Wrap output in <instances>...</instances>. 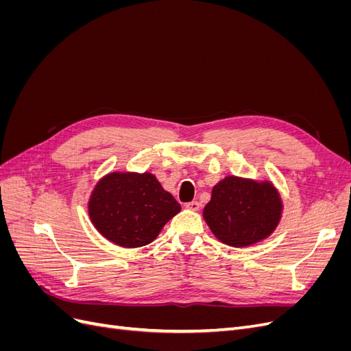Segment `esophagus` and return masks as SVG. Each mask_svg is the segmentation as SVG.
<instances>
[{
  "mask_svg": "<svg viewBox=\"0 0 351 351\" xmlns=\"http://www.w3.org/2000/svg\"><path fill=\"white\" fill-rule=\"evenodd\" d=\"M199 202L197 200H192V202H187L186 204V208L190 209V210H197L199 209Z\"/></svg>",
  "mask_w": 351,
  "mask_h": 351,
  "instance_id": "esophagus-1",
  "label": "esophagus"
}]
</instances>
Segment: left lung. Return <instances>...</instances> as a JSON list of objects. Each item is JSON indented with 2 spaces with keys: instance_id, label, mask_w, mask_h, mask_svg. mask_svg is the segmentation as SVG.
Segmentation results:
<instances>
[{
  "instance_id": "8db88e82",
  "label": "left lung",
  "mask_w": 351,
  "mask_h": 351,
  "mask_svg": "<svg viewBox=\"0 0 351 351\" xmlns=\"http://www.w3.org/2000/svg\"><path fill=\"white\" fill-rule=\"evenodd\" d=\"M282 204L271 183L230 176L212 189L204 218L228 246H249L268 237L281 218Z\"/></svg>"
}]
</instances>
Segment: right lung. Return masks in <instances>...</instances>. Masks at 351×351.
<instances>
[{
	"label": "right lung",
	"instance_id": "add662e5",
	"mask_svg": "<svg viewBox=\"0 0 351 351\" xmlns=\"http://www.w3.org/2000/svg\"><path fill=\"white\" fill-rule=\"evenodd\" d=\"M178 202L149 173H112L95 186L89 215L104 237L123 247L149 244L176 214Z\"/></svg>",
	"mask_w": 351,
	"mask_h": 351
}]
</instances>
